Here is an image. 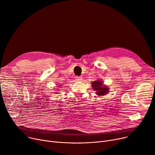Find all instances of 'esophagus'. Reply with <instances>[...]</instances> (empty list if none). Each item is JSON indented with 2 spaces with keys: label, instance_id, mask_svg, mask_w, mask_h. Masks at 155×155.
<instances>
[{
  "label": "esophagus",
  "instance_id": "1",
  "mask_svg": "<svg viewBox=\"0 0 155 155\" xmlns=\"http://www.w3.org/2000/svg\"><path fill=\"white\" fill-rule=\"evenodd\" d=\"M75 78H76V80H77V81H82V77L77 76V77H75Z\"/></svg>",
  "mask_w": 155,
  "mask_h": 155
}]
</instances>
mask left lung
Segmentation results:
<instances>
[{"mask_svg":"<svg viewBox=\"0 0 155 155\" xmlns=\"http://www.w3.org/2000/svg\"><path fill=\"white\" fill-rule=\"evenodd\" d=\"M93 89L96 91V94L98 95H105L109 92V88L103 85V82L101 80L94 81L92 83Z\"/></svg>","mask_w":155,"mask_h":155,"instance_id":"8db88e82","label":"left lung"}]
</instances>
